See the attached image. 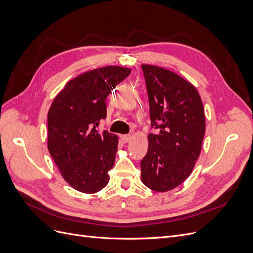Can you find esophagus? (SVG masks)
<instances>
[{"label": "esophagus", "mask_w": 253, "mask_h": 253, "mask_svg": "<svg viewBox=\"0 0 253 253\" xmlns=\"http://www.w3.org/2000/svg\"><path fill=\"white\" fill-rule=\"evenodd\" d=\"M120 138H121V140L124 141V142H128L129 140H131V138H132V136L131 135H121L120 136Z\"/></svg>", "instance_id": "34e87169"}]
</instances>
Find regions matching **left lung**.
<instances>
[{
    "label": "left lung",
    "mask_w": 253,
    "mask_h": 253,
    "mask_svg": "<svg viewBox=\"0 0 253 253\" xmlns=\"http://www.w3.org/2000/svg\"><path fill=\"white\" fill-rule=\"evenodd\" d=\"M150 102L151 126L147 155L140 163L141 181L167 192L185 181L201 154L206 131L205 110L197 89L163 67L142 64Z\"/></svg>",
    "instance_id": "obj_1"
}]
</instances>
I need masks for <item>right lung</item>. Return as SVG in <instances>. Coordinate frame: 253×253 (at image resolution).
<instances>
[{
    "instance_id": "right-lung-1",
    "label": "right lung",
    "mask_w": 253,
    "mask_h": 253,
    "mask_svg": "<svg viewBox=\"0 0 253 253\" xmlns=\"http://www.w3.org/2000/svg\"><path fill=\"white\" fill-rule=\"evenodd\" d=\"M131 70L105 66L68 81L47 114V148L64 180L82 193H96L109 183L118 137L97 126L106 117V97Z\"/></svg>"
}]
</instances>
